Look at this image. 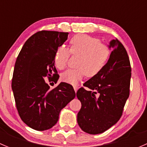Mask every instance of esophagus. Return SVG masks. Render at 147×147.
I'll list each match as a JSON object with an SVG mask.
<instances>
[{
	"instance_id": "34e87169",
	"label": "esophagus",
	"mask_w": 147,
	"mask_h": 147,
	"mask_svg": "<svg viewBox=\"0 0 147 147\" xmlns=\"http://www.w3.org/2000/svg\"><path fill=\"white\" fill-rule=\"evenodd\" d=\"M74 90H75V92H77V91H78V87H76V86H74Z\"/></svg>"
}]
</instances>
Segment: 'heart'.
Segmentation results:
<instances>
[{
  "label": "heart",
  "instance_id": "heart-1",
  "mask_svg": "<svg viewBox=\"0 0 147 147\" xmlns=\"http://www.w3.org/2000/svg\"><path fill=\"white\" fill-rule=\"evenodd\" d=\"M70 50L64 45L56 50L54 63L59 69H63L67 64L70 53L80 55L76 69H68L61 75V80L68 84L76 85L86 75L94 77L104 68L109 56V49L94 37L78 34L69 41Z\"/></svg>",
  "mask_w": 147,
  "mask_h": 147
}]
</instances>
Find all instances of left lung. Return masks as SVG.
<instances>
[{
  "instance_id": "obj_1",
  "label": "left lung",
  "mask_w": 147,
  "mask_h": 147,
  "mask_svg": "<svg viewBox=\"0 0 147 147\" xmlns=\"http://www.w3.org/2000/svg\"><path fill=\"white\" fill-rule=\"evenodd\" d=\"M109 58L101 72L77 92L82 107L78 123L86 133L98 134L109 129L121 117L129 96L131 65L127 50L117 39L110 41Z\"/></svg>"
}]
</instances>
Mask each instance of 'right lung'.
Masks as SVG:
<instances>
[{
	"label": "right lung",
	"mask_w": 147,
	"mask_h": 147,
	"mask_svg": "<svg viewBox=\"0 0 147 147\" xmlns=\"http://www.w3.org/2000/svg\"><path fill=\"white\" fill-rule=\"evenodd\" d=\"M68 32L42 30L25 42L16 60L12 79L16 107L20 118L37 131L52 128L60 112L75 97L71 84L61 82L50 90L46 77L57 82L56 50L67 40Z\"/></svg>",
	"instance_id": "right-lung-1"
}]
</instances>
